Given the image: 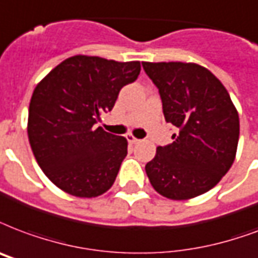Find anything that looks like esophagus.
I'll return each mask as SVG.
<instances>
[{"instance_id": "1", "label": "esophagus", "mask_w": 258, "mask_h": 258, "mask_svg": "<svg viewBox=\"0 0 258 258\" xmlns=\"http://www.w3.org/2000/svg\"><path fill=\"white\" fill-rule=\"evenodd\" d=\"M127 141H128L131 145H137V143L141 142V141H139V139H137V138L134 137V135H127Z\"/></svg>"}]
</instances>
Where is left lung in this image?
Instances as JSON below:
<instances>
[{
    "mask_svg": "<svg viewBox=\"0 0 258 258\" xmlns=\"http://www.w3.org/2000/svg\"><path fill=\"white\" fill-rule=\"evenodd\" d=\"M162 100L165 120L177 127L173 143L158 146L146 164L157 192L188 200L214 188L231 168L239 117L229 92L208 69L184 62H142Z\"/></svg>",
    "mask_w": 258,
    "mask_h": 258,
    "instance_id": "left-lung-1",
    "label": "left lung"
}]
</instances>
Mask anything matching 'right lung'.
<instances>
[{"mask_svg": "<svg viewBox=\"0 0 258 258\" xmlns=\"http://www.w3.org/2000/svg\"><path fill=\"white\" fill-rule=\"evenodd\" d=\"M139 73V60L76 55L37 84L29 103V145L43 173L59 189L77 198H97L113 185L128 143L93 125Z\"/></svg>", "mask_w": 258, "mask_h": 258, "instance_id": "1", "label": "right lung"}]
</instances>
